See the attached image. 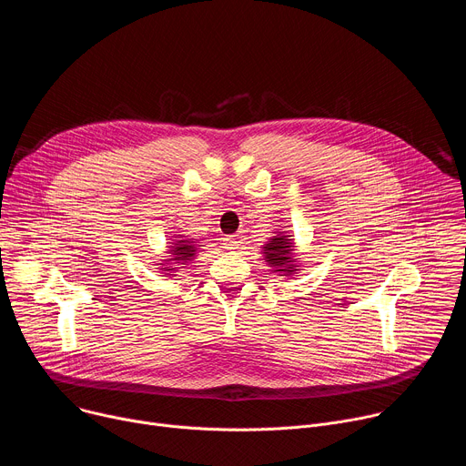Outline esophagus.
Masks as SVG:
<instances>
[{
    "instance_id": "obj_1",
    "label": "esophagus",
    "mask_w": 466,
    "mask_h": 466,
    "mask_svg": "<svg viewBox=\"0 0 466 466\" xmlns=\"http://www.w3.org/2000/svg\"><path fill=\"white\" fill-rule=\"evenodd\" d=\"M225 243V248H228V250H236L238 248V238L236 236H227L225 239H223Z\"/></svg>"
}]
</instances>
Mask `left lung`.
Here are the masks:
<instances>
[{"label": "left lung", "mask_w": 466, "mask_h": 466, "mask_svg": "<svg viewBox=\"0 0 466 466\" xmlns=\"http://www.w3.org/2000/svg\"><path fill=\"white\" fill-rule=\"evenodd\" d=\"M263 258L265 263L273 268V273L280 277H295L299 271V258L295 256V243L291 236H286L284 232H277V236L269 238V241L263 247Z\"/></svg>", "instance_id": "1"}]
</instances>
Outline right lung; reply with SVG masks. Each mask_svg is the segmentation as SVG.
<instances>
[{
	"mask_svg": "<svg viewBox=\"0 0 466 466\" xmlns=\"http://www.w3.org/2000/svg\"><path fill=\"white\" fill-rule=\"evenodd\" d=\"M203 245H198L197 239L177 234L175 239H171V245L167 247V254L164 256L158 265H160V271L169 275V277H177L178 271L186 269L187 263H191Z\"/></svg>",
	"mask_w": 466,
	"mask_h": 466,
	"instance_id": "obj_1",
	"label": "right lung"
}]
</instances>
